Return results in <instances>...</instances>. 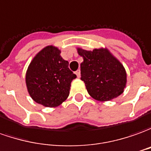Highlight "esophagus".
Masks as SVG:
<instances>
[{"label": "esophagus", "mask_w": 151, "mask_h": 151, "mask_svg": "<svg viewBox=\"0 0 151 151\" xmlns=\"http://www.w3.org/2000/svg\"><path fill=\"white\" fill-rule=\"evenodd\" d=\"M75 73L78 78H80V76H81V72H80L79 69H78V70H77V71L75 72Z\"/></svg>", "instance_id": "esophagus-1"}]
</instances>
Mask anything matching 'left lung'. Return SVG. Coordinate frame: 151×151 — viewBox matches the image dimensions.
Segmentation results:
<instances>
[{
    "label": "left lung",
    "mask_w": 151,
    "mask_h": 151,
    "mask_svg": "<svg viewBox=\"0 0 151 151\" xmlns=\"http://www.w3.org/2000/svg\"><path fill=\"white\" fill-rule=\"evenodd\" d=\"M83 58L81 63V80L88 93L97 101H110L124 92L127 84L125 68L107 49L88 51L78 48Z\"/></svg>",
    "instance_id": "8db88e82"
}]
</instances>
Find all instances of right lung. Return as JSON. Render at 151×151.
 Returning a JSON list of instances; mask_svg holds the SVG:
<instances>
[{"label": "right lung", "instance_id": "1", "mask_svg": "<svg viewBox=\"0 0 151 151\" xmlns=\"http://www.w3.org/2000/svg\"><path fill=\"white\" fill-rule=\"evenodd\" d=\"M53 45L46 46L33 58L25 75L29 94L34 101L55 107L69 95L71 82L77 76L68 68V62Z\"/></svg>", "mask_w": 151, "mask_h": 151}]
</instances>
